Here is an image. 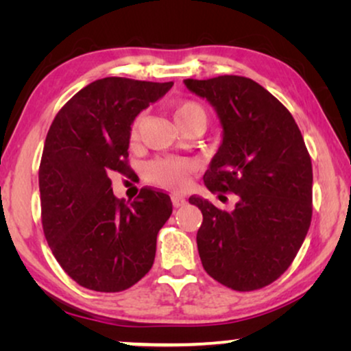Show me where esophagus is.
I'll list each match as a JSON object with an SVG mask.
<instances>
[{
	"label": "esophagus",
	"mask_w": 351,
	"mask_h": 351,
	"mask_svg": "<svg viewBox=\"0 0 351 351\" xmlns=\"http://www.w3.org/2000/svg\"><path fill=\"white\" fill-rule=\"evenodd\" d=\"M172 204H174V208H180V206L186 204V199L180 195H172Z\"/></svg>",
	"instance_id": "esophagus-1"
}]
</instances>
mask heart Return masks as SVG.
Masks as SVG:
<instances>
[{
    "mask_svg": "<svg viewBox=\"0 0 351 351\" xmlns=\"http://www.w3.org/2000/svg\"><path fill=\"white\" fill-rule=\"evenodd\" d=\"M174 114V121L177 128L184 129L191 124H198L204 129L208 123V114L199 104L191 102V100H184L174 105L172 108ZM137 123L134 124V134H136ZM191 171V165L184 160H177V158H165V160H156L148 165L147 167V179L153 184L165 186V189L177 190L185 185L186 177Z\"/></svg>",
    "mask_w": 351,
    "mask_h": 351,
    "instance_id": "heart-1",
    "label": "heart"
}]
</instances>
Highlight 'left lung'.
<instances>
[{
  "instance_id": "1",
  "label": "left lung",
  "mask_w": 351,
  "mask_h": 351,
  "mask_svg": "<svg viewBox=\"0 0 351 351\" xmlns=\"http://www.w3.org/2000/svg\"><path fill=\"white\" fill-rule=\"evenodd\" d=\"M184 83L213 105L222 126L204 185L238 195L232 213L189 199L203 213L201 263L220 285L261 289L289 268L310 228L313 169L304 137L289 110L256 81L223 75Z\"/></svg>"
}]
</instances>
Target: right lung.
I'll return each mask as SVG.
<instances>
[{"instance_id": "obj_1", "label": "right lung", "mask_w": 351, "mask_h": 351, "mask_svg": "<svg viewBox=\"0 0 351 351\" xmlns=\"http://www.w3.org/2000/svg\"><path fill=\"white\" fill-rule=\"evenodd\" d=\"M172 84L97 80L51 124L40 165L43 230L60 267L86 289H128L155 261L158 232L172 214L169 195L145 186L128 204L113 195L110 176L131 172L134 119Z\"/></svg>"}]
</instances>
